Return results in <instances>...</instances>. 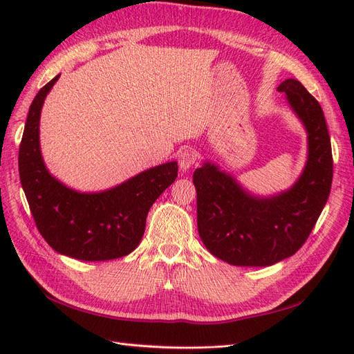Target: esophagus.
Segmentation results:
<instances>
[{"label": "esophagus", "instance_id": "obj_1", "mask_svg": "<svg viewBox=\"0 0 354 354\" xmlns=\"http://www.w3.org/2000/svg\"><path fill=\"white\" fill-rule=\"evenodd\" d=\"M196 159H198V155H196V152L192 147H185L183 151H180V153H178V164H180L181 171H183V173H186L187 169H190L192 167L196 164Z\"/></svg>", "mask_w": 354, "mask_h": 354}]
</instances>
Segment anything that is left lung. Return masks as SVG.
I'll return each instance as SVG.
<instances>
[{
  "instance_id": "1",
  "label": "left lung",
  "mask_w": 354,
  "mask_h": 354,
  "mask_svg": "<svg viewBox=\"0 0 354 354\" xmlns=\"http://www.w3.org/2000/svg\"><path fill=\"white\" fill-rule=\"evenodd\" d=\"M308 134V156L297 183L282 194L259 198L230 174L205 162L194 173L198 232L207 250L233 266L261 267L294 255L312 233L332 185V151L319 102L297 80L279 87Z\"/></svg>"
}]
</instances>
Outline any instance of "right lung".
<instances>
[{"label":"right lung","instance_id":"right-lung-1","mask_svg":"<svg viewBox=\"0 0 354 354\" xmlns=\"http://www.w3.org/2000/svg\"><path fill=\"white\" fill-rule=\"evenodd\" d=\"M60 75L32 102L19 147V174L32 217L42 238L59 254L82 261L128 255L140 243L147 212L177 177V162L149 168L99 194H80L53 177L39 149V116L44 99Z\"/></svg>","mask_w":354,"mask_h":354}]
</instances>
